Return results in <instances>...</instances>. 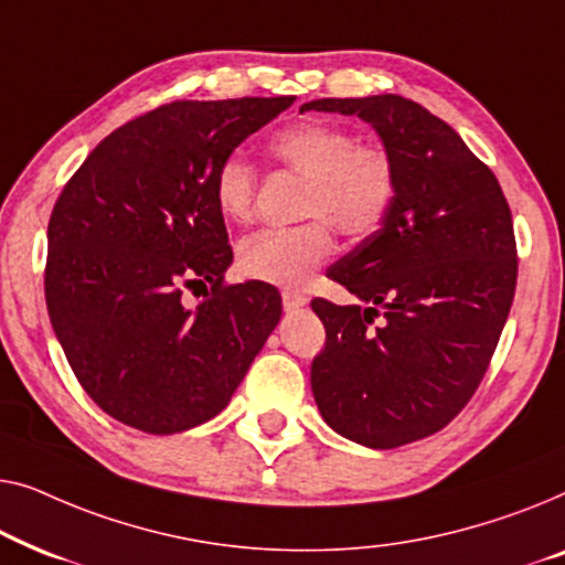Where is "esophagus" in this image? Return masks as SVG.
I'll return each instance as SVG.
<instances>
[{
  "mask_svg": "<svg viewBox=\"0 0 565 565\" xmlns=\"http://www.w3.org/2000/svg\"><path fill=\"white\" fill-rule=\"evenodd\" d=\"M281 301H284L286 312H294V309H299V307L307 305V297H305V294H301V291L284 289V291H281Z\"/></svg>",
  "mask_w": 565,
  "mask_h": 565,
  "instance_id": "esophagus-1",
  "label": "esophagus"
}]
</instances>
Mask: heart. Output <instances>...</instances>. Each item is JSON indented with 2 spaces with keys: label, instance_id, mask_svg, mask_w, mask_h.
Here are the masks:
<instances>
[{
  "label": "heart",
  "instance_id": "heart-1",
  "mask_svg": "<svg viewBox=\"0 0 565 565\" xmlns=\"http://www.w3.org/2000/svg\"><path fill=\"white\" fill-rule=\"evenodd\" d=\"M268 150L286 171L305 179L299 214L309 220L245 237L237 248V268L253 281L299 289L335 253L332 227L353 241L384 227L399 200V163L384 142L359 140L348 127L320 120L276 132ZM212 189L227 220L253 217L258 177L243 156H227L220 163Z\"/></svg>",
  "mask_w": 565,
  "mask_h": 565
}]
</instances>
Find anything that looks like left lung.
Instances as JSON below:
<instances>
[{"mask_svg": "<svg viewBox=\"0 0 565 565\" xmlns=\"http://www.w3.org/2000/svg\"><path fill=\"white\" fill-rule=\"evenodd\" d=\"M307 109L371 122L402 179L384 227L328 271L363 305L312 299L324 324L315 402L332 430L365 448L430 438L471 402L510 315V204L494 171L417 102L379 94Z\"/></svg>", "mask_w": 565, "mask_h": 565, "instance_id": "8db88e82", "label": "left lung"}]
</instances>
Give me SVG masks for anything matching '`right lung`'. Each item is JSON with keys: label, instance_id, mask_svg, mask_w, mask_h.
<instances>
[{"label": "right lung", "instance_id": "right-lung-1", "mask_svg": "<svg viewBox=\"0 0 565 565\" xmlns=\"http://www.w3.org/2000/svg\"><path fill=\"white\" fill-rule=\"evenodd\" d=\"M294 97L179 99L109 132L66 181L47 222L45 305L78 384L150 435L220 415L281 317L233 260L214 173ZM203 286L189 308L183 291Z\"/></svg>", "mask_w": 565, "mask_h": 565}]
</instances>
